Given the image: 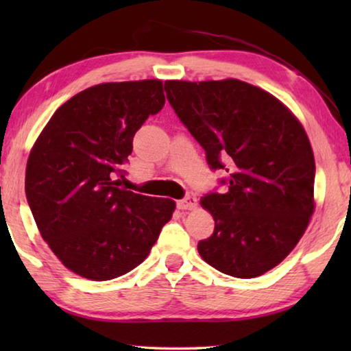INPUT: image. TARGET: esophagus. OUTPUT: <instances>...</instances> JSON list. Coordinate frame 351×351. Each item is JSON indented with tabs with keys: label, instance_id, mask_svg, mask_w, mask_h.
Wrapping results in <instances>:
<instances>
[{
	"label": "esophagus",
	"instance_id": "34e87169",
	"mask_svg": "<svg viewBox=\"0 0 351 351\" xmlns=\"http://www.w3.org/2000/svg\"><path fill=\"white\" fill-rule=\"evenodd\" d=\"M176 206H178V209H181V210H192L197 207V198H195L193 193H187V197L178 201Z\"/></svg>",
	"mask_w": 351,
	"mask_h": 351
}]
</instances>
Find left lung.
<instances>
[{
    "label": "left lung",
    "mask_w": 351,
    "mask_h": 351,
    "mask_svg": "<svg viewBox=\"0 0 351 351\" xmlns=\"http://www.w3.org/2000/svg\"><path fill=\"white\" fill-rule=\"evenodd\" d=\"M167 100L224 170L228 192L201 198L215 229L198 243L206 263L254 278L277 266L304 235L314 212L316 164L302 123L269 93L237 79L165 82Z\"/></svg>",
    "instance_id": "obj_1"
}]
</instances>
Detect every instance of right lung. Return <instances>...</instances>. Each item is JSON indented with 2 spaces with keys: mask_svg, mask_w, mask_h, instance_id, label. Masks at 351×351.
<instances>
[{
  "mask_svg": "<svg viewBox=\"0 0 351 351\" xmlns=\"http://www.w3.org/2000/svg\"><path fill=\"white\" fill-rule=\"evenodd\" d=\"M164 104L161 80L100 83L64 102L34 144L27 203L43 240L75 274L96 282L127 274L173 215L175 201L119 180L136 132Z\"/></svg>",
  "mask_w": 351,
  "mask_h": 351,
  "instance_id": "1",
  "label": "right lung"
}]
</instances>
